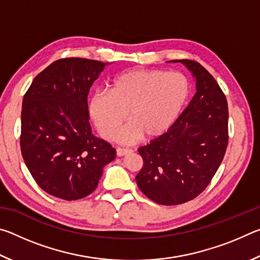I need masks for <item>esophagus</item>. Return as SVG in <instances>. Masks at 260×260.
<instances>
[{"mask_svg":"<svg viewBox=\"0 0 260 260\" xmlns=\"http://www.w3.org/2000/svg\"><path fill=\"white\" fill-rule=\"evenodd\" d=\"M132 150H129V149H122V148H117V150H116L117 156H119V157L125 156V155H127V153H129Z\"/></svg>","mask_w":260,"mask_h":260,"instance_id":"obj_1","label":"esophagus"}]
</instances>
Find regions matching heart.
Instances as JSON below:
<instances>
[{"mask_svg":"<svg viewBox=\"0 0 260 260\" xmlns=\"http://www.w3.org/2000/svg\"><path fill=\"white\" fill-rule=\"evenodd\" d=\"M190 95L183 73L162 70H132L110 83L109 94L91 96L88 110L100 134L116 138L126 118L131 122L118 136L122 143L155 140L177 121Z\"/></svg>","mask_w":260,"mask_h":260,"instance_id":"obj_1","label":"heart"}]
</instances>
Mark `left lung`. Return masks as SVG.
Segmentation results:
<instances>
[{
	"instance_id": "8db88e82",
	"label": "left lung",
	"mask_w": 260,
	"mask_h": 260,
	"mask_svg": "<svg viewBox=\"0 0 260 260\" xmlns=\"http://www.w3.org/2000/svg\"><path fill=\"white\" fill-rule=\"evenodd\" d=\"M171 61L191 72L196 93L164 135L139 149L143 167L135 177L141 191L161 205L199 196L221 164L228 143L227 100L218 82L195 60Z\"/></svg>"
}]
</instances>
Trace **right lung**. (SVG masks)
Returning a JSON list of instances; mask_svg holds the SVG:
<instances>
[{
    "label": "right lung",
    "mask_w": 260,
    "mask_h": 260,
    "mask_svg": "<svg viewBox=\"0 0 260 260\" xmlns=\"http://www.w3.org/2000/svg\"><path fill=\"white\" fill-rule=\"evenodd\" d=\"M111 63L77 58L54 61L34 78L21 109L20 148L39 187L65 201L93 192L104 166L116 158L111 144L91 133L87 96Z\"/></svg>",
    "instance_id": "right-lung-1"
}]
</instances>
